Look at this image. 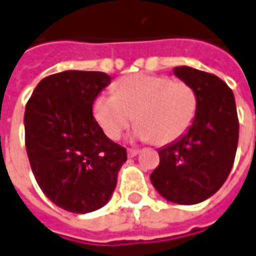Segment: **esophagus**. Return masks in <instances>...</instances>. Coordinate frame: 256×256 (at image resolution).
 Returning <instances> with one entry per match:
<instances>
[{
  "mask_svg": "<svg viewBox=\"0 0 256 256\" xmlns=\"http://www.w3.org/2000/svg\"><path fill=\"white\" fill-rule=\"evenodd\" d=\"M138 152H140V150H137V148H128V155L130 156V158H133V156H136V155H138Z\"/></svg>",
  "mask_w": 256,
  "mask_h": 256,
  "instance_id": "34e87169",
  "label": "esophagus"
}]
</instances>
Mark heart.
Masks as SVG:
<instances>
[{"instance_id":"1","label":"heart","mask_w":256,"mask_h":256,"mask_svg":"<svg viewBox=\"0 0 256 256\" xmlns=\"http://www.w3.org/2000/svg\"><path fill=\"white\" fill-rule=\"evenodd\" d=\"M116 94H100L92 102L96 122L110 140H118L134 122L136 136L168 146L182 138L194 124L198 96L183 80L166 76L132 74L120 78Z\"/></svg>"}]
</instances>
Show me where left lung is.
I'll return each mask as SVG.
<instances>
[{
  "label": "left lung",
  "instance_id": "obj_1",
  "mask_svg": "<svg viewBox=\"0 0 256 256\" xmlns=\"http://www.w3.org/2000/svg\"><path fill=\"white\" fill-rule=\"evenodd\" d=\"M173 72L196 91L198 114L180 140L159 150L151 182L168 201L192 205L214 196L230 174L238 144V116L233 91L222 78L188 66Z\"/></svg>",
  "mask_w": 256,
  "mask_h": 256
}]
</instances>
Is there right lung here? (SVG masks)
Listing matches in <instances>:
<instances>
[{
    "mask_svg": "<svg viewBox=\"0 0 256 256\" xmlns=\"http://www.w3.org/2000/svg\"><path fill=\"white\" fill-rule=\"evenodd\" d=\"M110 78L66 70L41 80L24 110V144L36 182L60 208L87 214L108 202L126 148L110 140L92 102Z\"/></svg>",
    "mask_w": 256,
    "mask_h": 256,
    "instance_id": "obj_1",
    "label": "right lung"
}]
</instances>
